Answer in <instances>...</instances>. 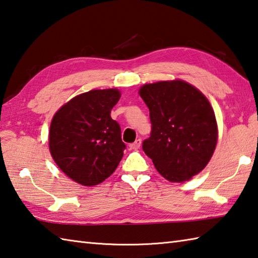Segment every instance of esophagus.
Returning a JSON list of instances; mask_svg holds the SVG:
<instances>
[{
    "label": "esophagus",
    "instance_id": "esophagus-1",
    "mask_svg": "<svg viewBox=\"0 0 258 258\" xmlns=\"http://www.w3.org/2000/svg\"><path fill=\"white\" fill-rule=\"evenodd\" d=\"M141 143H142V141H141V139H138V140L135 141L134 143L130 144V148H131V150H138V149H140Z\"/></svg>",
    "mask_w": 258,
    "mask_h": 258
}]
</instances>
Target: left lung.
Segmentation results:
<instances>
[{
    "label": "left lung",
    "instance_id": "obj_1",
    "mask_svg": "<svg viewBox=\"0 0 258 258\" xmlns=\"http://www.w3.org/2000/svg\"><path fill=\"white\" fill-rule=\"evenodd\" d=\"M139 93L152 124L142 148L159 173L171 182H183L201 172L218 139L215 112L206 96L183 80L146 84Z\"/></svg>",
    "mask_w": 258,
    "mask_h": 258
}]
</instances>
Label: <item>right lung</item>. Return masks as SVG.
Segmentation results:
<instances>
[{
  "label": "right lung",
  "mask_w": 258,
  "mask_h": 258,
  "mask_svg": "<svg viewBox=\"0 0 258 258\" xmlns=\"http://www.w3.org/2000/svg\"><path fill=\"white\" fill-rule=\"evenodd\" d=\"M117 89H94L80 94L54 114L49 150L62 172L86 186L102 183L117 168L126 145L119 124L110 117Z\"/></svg>",
  "instance_id": "right-lung-1"
}]
</instances>
